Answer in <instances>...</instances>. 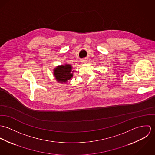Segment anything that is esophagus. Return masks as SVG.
Instances as JSON below:
<instances>
[{"label": "esophagus", "instance_id": "obj_1", "mask_svg": "<svg viewBox=\"0 0 155 155\" xmlns=\"http://www.w3.org/2000/svg\"><path fill=\"white\" fill-rule=\"evenodd\" d=\"M82 62V63H87V60L86 58H85V59H83Z\"/></svg>", "mask_w": 155, "mask_h": 155}]
</instances>
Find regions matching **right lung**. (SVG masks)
Wrapping results in <instances>:
<instances>
[{"mask_svg": "<svg viewBox=\"0 0 155 155\" xmlns=\"http://www.w3.org/2000/svg\"><path fill=\"white\" fill-rule=\"evenodd\" d=\"M72 67L69 64L57 67L55 68L54 76L58 82H66L73 77Z\"/></svg>", "mask_w": 155, "mask_h": 155, "instance_id": "1", "label": "right lung"}]
</instances>
